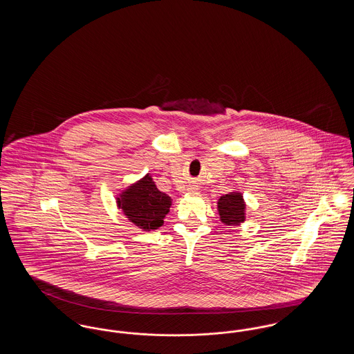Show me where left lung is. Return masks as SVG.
Wrapping results in <instances>:
<instances>
[{"instance_id": "obj_1", "label": "left lung", "mask_w": 354, "mask_h": 354, "mask_svg": "<svg viewBox=\"0 0 354 354\" xmlns=\"http://www.w3.org/2000/svg\"><path fill=\"white\" fill-rule=\"evenodd\" d=\"M220 220L225 225H239L245 220V203L240 192H230L218 201Z\"/></svg>"}]
</instances>
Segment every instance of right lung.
I'll use <instances>...</instances> for the list:
<instances>
[{"label":"right lung","mask_w":354,"mask_h":354,"mask_svg":"<svg viewBox=\"0 0 354 354\" xmlns=\"http://www.w3.org/2000/svg\"><path fill=\"white\" fill-rule=\"evenodd\" d=\"M117 204L136 227L143 231H152L163 225V219L169 212L171 198L156 188L151 175L147 174L122 191Z\"/></svg>","instance_id":"obj_1"}]
</instances>
